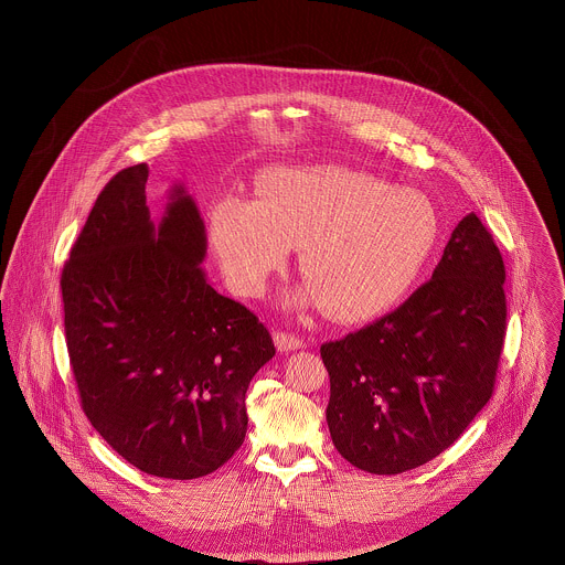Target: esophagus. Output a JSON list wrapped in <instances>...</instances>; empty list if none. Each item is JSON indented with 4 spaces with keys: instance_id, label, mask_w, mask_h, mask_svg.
<instances>
[{
    "instance_id": "34e87169",
    "label": "esophagus",
    "mask_w": 565,
    "mask_h": 565,
    "mask_svg": "<svg viewBox=\"0 0 565 565\" xmlns=\"http://www.w3.org/2000/svg\"><path fill=\"white\" fill-rule=\"evenodd\" d=\"M274 343H276V348H278L280 352H291V350L305 348V341H302L300 337H296V334H291V332H282V330L274 332Z\"/></svg>"
}]
</instances>
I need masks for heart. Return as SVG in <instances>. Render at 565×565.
<instances>
[{
  "label": "heart",
  "mask_w": 565,
  "mask_h": 565,
  "mask_svg": "<svg viewBox=\"0 0 565 565\" xmlns=\"http://www.w3.org/2000/svg\"><path fill=\"white\" fill-rule=\"evenodd\" d=\"M211 239L228 285L245 298L265 291L289 247L309 289L339 322H363L394 307L415 282L439 237L430 200L345 167L271 171L258 200L213 204Z\"/></svg>",
  "instance_id": "heart-1"
}]
</instances>
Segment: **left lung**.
<instances>
[{
  "label": "left lung",
  "mask_w": 565,
  "mask_h": 565,
  "mask_svg": "<svg viewBox=\"0 0 565 565\" xmlns=\"http://www.w3.org/2000/svg\"><path fill=\"white\" fill-rule=\"evenodd\" d=\"M504 263L466 215L433 278L390 316L323 343L326 422L339 455L401 475L450 448L489 403L504 341Z\"/></svg>",
  "instance_id": "8db88e82"
}]
</instances>
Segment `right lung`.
<instances>
[{"label":"right lung","mask_w":565,"mask_h":565,"mask_svg":"<svg viewBox=\"0 0 565 565\" xmlns=\"http://www.w3.org/2000/svg\"><path fill=\"white\" fill-rule=\"evenodd\" d=\"M146 182V162L113 175L72 247L67 350L82 411L106 444L146 475L189 481L239 450L247 385L276 348L254 313L209 285L206 228L184 184L154 220Z\"/></svg>","instance_id":"add662e5"}]
</instances>
